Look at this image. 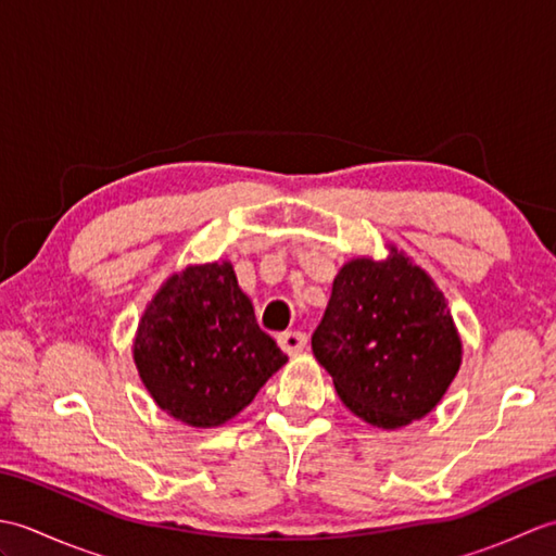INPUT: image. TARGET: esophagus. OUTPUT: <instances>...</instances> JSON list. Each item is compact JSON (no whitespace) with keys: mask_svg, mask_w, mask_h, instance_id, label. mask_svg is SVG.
<instances>
[{"mask_svg":"<svg viewBox=\"0 0 556 556\" xmlns=\"http://www.w3.org/2000/svg\"><path fill=\"white\" fill-rule=\"evenodd\" d=\"M277 344L287 353V356H299V353L305 349V344H308V337L293 329V332H281L277 337Z\"/></svg>","mask_w":556,"mask_h":556,"instance_id":"esophagus-1","label":"esophagus"}]
</instances>
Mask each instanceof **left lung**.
Instances as JSON below:
<instances>
[{
	"instance_id": "left-lung-1",
	"label": "left lung",
	"mask_w": 556,
	"mask_h": 556,
	"mask_svg": "<svg viewBox=\"0 0 556 556\" xmlns=\"http://www.w3.org/2000/svg\"><path fill=\"white\" fill-rule=\"evenodd\" d=\"M313 353L351 413L396 430L440 404L464 344L434 279L389 243L384 260L353 257L337 271Z\"/></svg>"
}]
</instances>
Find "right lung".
I'll use <instances>...</instances> for the list:
<instances>
[{"instance_id":"right-lung-1","label":"right lung","mask_w":556,"mask_h":556,"mask_svg":"<svg viewBox=\"0 0 556 556\" xmlns=\"http://www.w3.org/2000/svg\"><path fill=\"white\" fill-rule=\"evenodd\" d=\"M134 363L152 401L191 428H219L287 363L255 323L229 260L162 281L138 320Z\"/></svg>"}]
</instances>
